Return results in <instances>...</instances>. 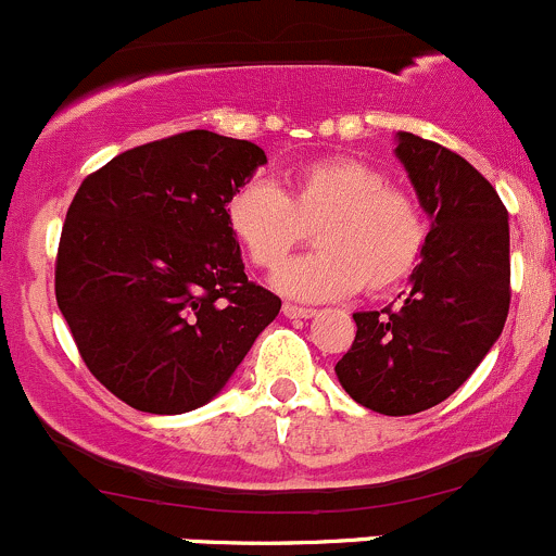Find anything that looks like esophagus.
I'll return each mask as SVG.
<instances>
[{
  "label": "esophagus",
  "mask_w": 556,
  "mask_h": 556,
  "mask_svg": "<svg viewBox=\"0 0 556 556\" xmlns=\"http://www.w3.org/2000/svg\"><path fill=\"white\" fill-rule=\"evenodd\" d=\"M283 316L286 318H313L316 311L313 307H302V305H291V302H283Z\"/></svg>",
  "instance_id": "obj_1"
}]
</instances>
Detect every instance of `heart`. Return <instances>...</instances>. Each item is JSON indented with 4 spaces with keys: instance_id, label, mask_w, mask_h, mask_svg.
<instances>
[{
    "instance_id": "1",
    "label": "heart",
    "mask_w": 556,
    "mask_h": 556,
    "mask_svg": "<svg viewBox=\"0 0 556 556\" xmlns=\"http://www.w3.org/2000/svg\"><path fill=\"white\" fill-rule=\"evenodd\" d=\"M227 227L256 267H276L317 227L316 255L278 267L273 283L296 300H337L362 286L386 294L409 278L426 249L415 194L388 185L358 157H324L296 168L289 192L251 179L227 200Z\"/></svg>"
}]
</instances>
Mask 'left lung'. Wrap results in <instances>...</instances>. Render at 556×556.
Instances as JSON below:
<instances>
[{
  "instance_id": "8db88e82",
  "label": "left lung",
  "mask_w": 556,
  "mask_h": 556,
  "mask_svg": "<svg viewBox=\"0 0 556 556\" xmlns=\"http://www.w3.org/2000/svg\"><path fill=\"white\" fill-rule=\"evenodd\" d=\"M396 154L431 230L402 302L353 313L356 340L334 371L353 402L402 417L442 404L488 356L508 316L511 262L506 205L468 160L406 130Z\"/></svg>"
}]
</instances>
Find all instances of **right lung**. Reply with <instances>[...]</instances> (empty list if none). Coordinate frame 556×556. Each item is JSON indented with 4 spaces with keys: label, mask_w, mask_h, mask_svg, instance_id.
Masks as SVG:
<instances>
[{
    "label": "right lung",
    "mask_w": 556,
    "mask_h": 556,
    "mask_svg": "<svg viewBox=\"0 0 556 556\" xmlns=\"http://www.w3.org/2000/svg\"><path fill=\"white\" fill-rule=\"evenodd\" d=\"M265 150L187 130L112 157L79 185L55 256V300L90 375L152 415L203 406L280 300L243 273L227 200Z\"/></svg>",
    "instance_id": "1"
}]
</instances>
